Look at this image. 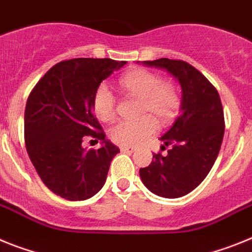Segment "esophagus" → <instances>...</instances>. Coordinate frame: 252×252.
I'll return each instance as SVG.
<instances>
[{
    "mask_svg": "<svg viewBox=\"0 0 252 252\" xmlns=\"http://www.w3.org/2000/svg\"><path fill=\"white\" fill-rule=\"evenodd\" d=\"M120 151H122L123 153H132V152H134L135 148L129 147V146H120Z\"/></svg>",
    "mask_w": 252,
    "mask_h": 252,
    "instance_id": "obj_1",
    "label": "esophagus"
}]
</instances>
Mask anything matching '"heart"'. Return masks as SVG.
Here are the masks:
<instances>
[{
  "label": "heart",
  "mask_w": 252,
  "mask_h": 252,
  "mask_svg": "<svg viewBox=\"0 0 252 252\" xmlns=\"http://www.w3.org/2000/svg\"><path fill=\"white\" fill-rule=\"evenodd\" d=\"M126 93L141 99L137 122H118L109 129V137L120 146H134L156 132V118L161 124L170 123L180 108V95L175 86L147 69H133L120 78ZM94 113L101 122L115 118V97L106 85H100L93 97Z\"/></svg>",
  "instance_id": "heart-1"
}]
</instances>
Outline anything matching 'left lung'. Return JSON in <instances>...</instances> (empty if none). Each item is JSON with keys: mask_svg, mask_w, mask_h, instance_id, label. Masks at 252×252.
Wrapping results in <instances>:
<instances>
[{"mask_svg": "<svg viewBox=\"0 0 252 252\" xmlns=\"http://www.w3.org/2000/svg\"><path fill=\"white\" fill-rule=\"evenodd\" d=\"M144 65L167 71L181 86L180 115L161 137L167 155L155 153L150 166L139 170L142 183L163 198L187 195L202 183L220 150L224 117L218 91L196 68L184 61L159 58Z\"/></svg>", "mask_w": 252, "mask_h": 252, "instance_id": "obj_1", "label": "left lung"}]
</instances>
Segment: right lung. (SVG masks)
<instances>
[{"instance_id":"1","label":"right lung","mask_w":252,"mask_h":252,"mask_svg":"<svg viewBox=\"0 0 252 252\" xmlns=\"http://www.w3.org/2000/svg\"><path fill=\"white\" fill-rule=\"evenodd\" d=\"M110 58H76L53 65L30 94L25 108L26 151L41 181L67 200H86L104 187L120 152L105 139L94 115L96 89L126 65ZM86 135L102 141L99 150L82 147Z\"/></svg>"}]
</instances>
